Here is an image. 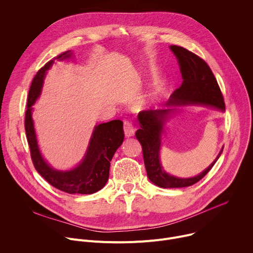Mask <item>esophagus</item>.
Masks as SVG:
<instances>
[{
	"label": "esophagus",
	"mask_w": 253,
	"mask_h": 253,
	"mask_svg": "<svg viewBox=\"0 0 253 253\" xmlns=\"http://www.w3.org/2000/svg\"><path fill=\"white\" fill-rule=\"evenodd\" d=\"M124 133H125V136L127 137H130V136H133L134 135V132H135V129H134V126H133V123L129 120H125L124 121Z\"/></svg>",
	"instance_id": "esophagus-1"
}]
</instances>
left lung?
I'll return each mask as SVG.
<instances>
[{"instance_id":"1","label":"left lung","mask_w":253,"mask_h":253,"mask_svg":"<svg viewBox=\"0 0 253 253\" xmlns=\"http://www.w3.org/2000/svg\"><path fill=\"white\" fill-rule=\"evenodd\" d=\"M170 49L178 59L183 82L173 92L166 105L202 104L224 111L225 104L222 92L207 63L183 47L173 45ZM171 112L172 109L169 108L141 111L138 114L140 129L136 131L135 136L142 145L144 164L151 182L161 188L187 187L197 183L211 170L223 149L212 164L196 177L177 178L167 174L160 164L159 151L163 126Z\"/></svg>"}]
</instances>
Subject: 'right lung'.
<instances>
[{"label":"right lung","instance_id":"obj_1","mask_svg":"<svg viewBox=\"0 0 253 253\" xmlns=\"http://www.w3.org/2000/svg\"><path fill=\"white\" fill-rule=\"evenodd\" d=\"M69 52L59 55L57 59L62 60L70 57ZM53 62V60L49 61L38 71L29 90L25 130L32 162L35 169L55 188L69 194H92L102 189L108 181L110 162L124 140L123 122L113 120L96 126L87 154L82 163L75 169L64 172L52 169L43 159L38 147L32 119V106L40 96L45 72Z\"/></svg>","mask_w":253,"mask_h":253}]
</instances>
